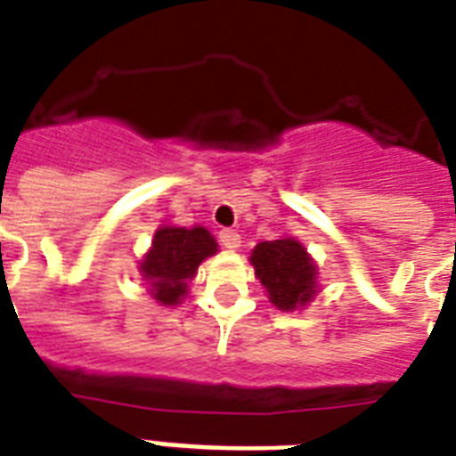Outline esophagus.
<instances>
[{"label": "esophagus", "mask_w": 456, "mask_h": 456, "mask_svg": "<svg viewBox=\"0 0 456 456\" xmlns=\"http://www.w3.org/2000/svg\"><path fill=\"white\" fill-rule=\"evenodd\" d=\"M217 239H220L222 246L229 250H236L241 246V236H239V232H234V229H222L220 234H217Z\"/></svg>", "instance_id": "obj_1"}]
</instances>
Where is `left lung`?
Instances as JSON below:
<instances>
[{"label": "left lung", "mask_w": 456, "mask_h": 456, "mask_svg": "<svg viewBox=\"0 0 456 456\" xmlns=\"http://www.w3.org/2000/svg\"><path fill=\"white\" fill-rule=\"evenodd\" d=\"M250 265L267 289L270 303L279 310L305 307L317 293V265L293 236L257 243L250 253Z\"/></svg>", "instance_id": "obj_1"}]
</instances>
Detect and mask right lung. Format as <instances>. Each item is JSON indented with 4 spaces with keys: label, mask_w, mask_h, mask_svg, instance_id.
Wrapping results in <instances>:
<instances>
[{
    "label": "right lung",
    "mask_w": 456,
    "mask_h": 456,
    "mask_svg": "<svg viewBox=\"0 0 456 456\" xmlns=\"http://www.w3.org/2000/svg\"><path fill=\"white\" fill-rule=\"evenodd\" d=\"M217 253V243L206 227H160L153 236L151 250L139 263L149 293L160 305H177L189 291L199 265Z\"/></svg>",
    "instance_id": "1"
}]
</instances>
